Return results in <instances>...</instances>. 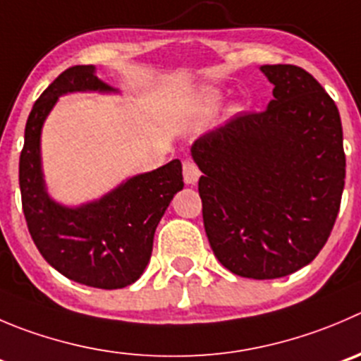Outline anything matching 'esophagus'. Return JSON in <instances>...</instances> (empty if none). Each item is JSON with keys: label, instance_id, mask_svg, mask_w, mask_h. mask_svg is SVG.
Listing matches in <instances>:
<instances>
[{"label": "esophagus", "instance_id": "esophagus-1", "mask_svg": "<svg viewBox=\"0 0 361 361\" xmlns=\"http://www.w3.org/2000/svg\"><path fill=\"white\" fill-rule=\"evenodd\" d=\"M183 170H184V183L190 184V186H195L202 175L200 168H198L193 161H184Z\"/></svg>", "mask_w": 361, "mask_h": 361}]
</instances>
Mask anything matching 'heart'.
<instances>
[{"mask_svg": "<svg viewBox=\"0 0 361 361\" xmlns=\"http://www.w3.org/2000/svg\"><path fill=\"white\" fill-rule=\"evenodd\" d=\"M223 99V94L218 90V88H202L200 92H198V104H200V108L204 109V111H214L216 108L219 106V102H221ZM234 109H239V106H234Z\"/></svg>", "mask_w": 361, "mask_h": 361, "instance_id": "b5f03b06", "label": "heart"}]
</instances>
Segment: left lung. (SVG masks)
Listing matches in <instances>:
<instances>
[{
	"label": "left lung",
	"mask_w": 361,
	"mask_h": 361,
	"mask_svg": "<svg viewBox=\"0 0 361 361\" xmlns=\"http://www.w3.org/2000/svg\"><path fill=\"white\" fill-rule=\"evenodd\" d=\"M274 85L246 113L191 145L204 175L202 214L216 259L238 276L273 280L301 269L328 241L341 207L345 154L338 109L296 65H262Z\"/></svg>",
	"instance_id": "8db88e82"
}]
</instances>
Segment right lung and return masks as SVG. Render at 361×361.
Listing matches in <instances>:
<instances>
[{"instance_id": "1", "label": "right lung", "mask_w": 361, "mask_h": 361, "mask_svg": "<svg viewBox=\"0 0 361 361\" xmlns=\"http://www.w3.org/2000/svg\"><path fill=\"white\" fill-rule=\"evenodd\" d=\"M74 92L118 94L99 80L94 65H75L37 99L19 159L24 218L40 255L58 273L88 287L122 289L135 283L149 264L157 225L173 195L184 188L183 164L173 159L126 178L97 200L75 207L54 200L44 180L40 136L58 99Z\"/></svg>"}]
</instances>
